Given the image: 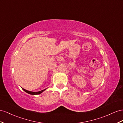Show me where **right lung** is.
<instances>
[{"label":"right lung","instance_id":"right-lung-1","mask_svg":"<svg viewBox=\"0 0 123 123\" xmlns=\"http://www.w3.org/2000/svg\"><path fill=\"white\" fill-rule=\"evenodd\" d=\"M22 89L25 91V92H26V93H28L29 94H31V95H38V94H40L41 93H42L43 92H44V91L46 90V89H45L44 90H43L42 91H38V92H32V91H28V90H26L25 89H24L23 88H22Z\"/></svg>","mask_w":123,"mask_h":123}]
</instances>
